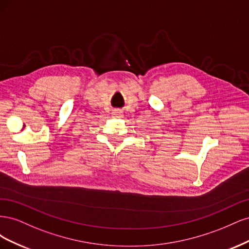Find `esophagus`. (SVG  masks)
<instances>
[{
    "label": "esophagus",
    "mask_w": 249,
    "mask_h": 249,
    "mask_svg": "<svg viewBox=\"0 0 249 249\" xmlns=\"http://www.w3.org/2000/svg\"><path fill=\"white\" fill-rule=\"evenodd\" d=\"M112 116L113 117H115V118H122L123 116H124V114H123V112L122 111H119V110H114L112 112Z\"/></svg>",
    "instance_id": "obj_1"
}]
</instances>
